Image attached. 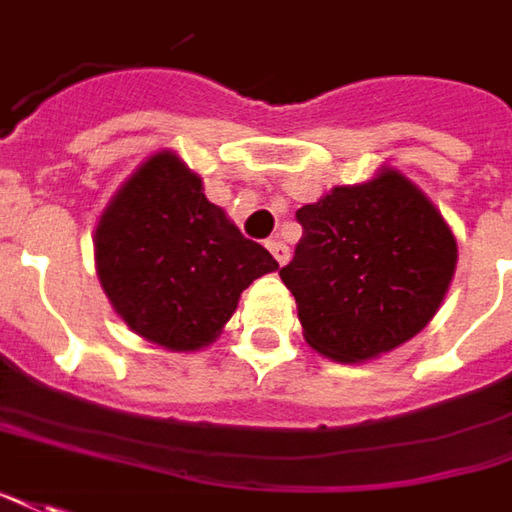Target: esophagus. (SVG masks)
<instances>
[{"label":"esophagus","instance_id":"esophagus-1","mask_svg":"<svg viewBox=\"0 0 512 512\" xmlns=\"http://www.w3.org/2000/svg\"><path fill=\"white\" fill-rule=\"evenodd\" d=\"M267 248H270V253H273V259H276L278 264H287V259H290V248H287L284 242L270 239V242H267Z\"/></svg>","mask_w":512,"mask_h":512}]
</instances>
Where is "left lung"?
<instances>
[{"mask_svg": "<svg viewBox=\"0 0 512 512\" xmlns=\"http://www.w3.org/2000/svg\"><path fill=\"white\" fill-rule=\"evenodd\" d=\"M303 236L281 267L303 340L357 365L412 340L438 315L457 267V239L435 203L382 167L298 209Z\"/></svg>", "mask_w": 512, "mask_h": 512, "instance_id": "8db88e82", "label": "left lung"}]
</instances>
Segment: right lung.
<instances>
[{
	"label": "right lung",
	"instance_id": "add662e5",
	"mask_svg": "<svg viewBox=\"0 0 512 512\" xmlns=\"http://www.w3.org/2000/svg\"><path fill=\"white\" fill-rule=\"evenodd\" d=\"M94 262L125 326L167 351L214 343L242 290L278 270L172 150L150 155L116 189L97 222Z\"/></svg>",
	"mask_w": 512,
	"mask_h": 512
}]
</instances>
